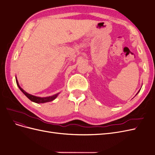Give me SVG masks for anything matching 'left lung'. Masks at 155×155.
I'll return each instance as SVG.
<instances>
[{"instance_id":"left-lung-1","label":"left lung","mask_w":155,"mask_h":155,"mask_svg":"<svg viewBox=\"0 0 155 155\" xmlns=\"http://www.w3.org/2000/svg\"><path fill=\"white\" fill-rule=\"evenodd\" d=\"M140 91H138V92H140ZM138 93H137V94H138Z\"/></svg>"}]
</instances>
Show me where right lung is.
<instances>
[{
  "mask_svg": "<svg viewBox=\"0 0 155 155\" xmlns=\"http://www.w3.org/2000/svg\"><path fill=\"white\" fill-rule=\"evenodd\" d=\"M16 83H17V86L18 87V88H19L20 90L24 93V94L28 98L29 100H30L31 101L33 102H35V103H37V104H43V103H46V102H49V101H53L54 100H55L56 97H57V96H58V94L59 93H58L56 94H54L53 96H48V97H37V96H33V95H31L30 94L27 93L26 92H25L23 89L19 86V85H18V81L17 79V78H16Z\"/></svg>",
  "mask_w": 155,
  "mask_h": 155,
  "instance_id": "obj_1",
  "label": "right lung"
}]
</instances>
